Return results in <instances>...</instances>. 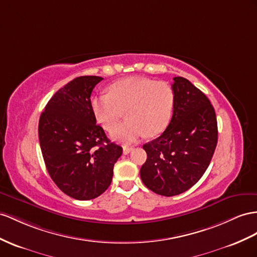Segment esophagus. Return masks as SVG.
Here are the masks:
<instances>
[{
    "instance_id": "34e87169",
    "label": "esophagus",
    "mask_w": 257,
    "mask_h": 257,
    "mask_svg": "<svg viewBox=\"0 0 257 257\" xmlns=\"http://www.w3.org/2000/svg\"><path fill=\"white\" fill-rule=\"evenodd\" d=\"M134 150V148H129V147H123V149H122V152H123V154L124 155H127V154H129L131 151Z\"/></svg>"
}]
</instances>
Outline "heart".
Segmentation results:
<instances>
[{"mask_svg":"<svg viewBox=\"0 0 257 257\" xmlns=\"http://www.w3.org/2000/svg\"><path fill=\"white\" fill-rule=\"evenodd\" d=\"M175 93L165 81L129 77L113 83L108 94L91 100L95 119L105 129H113L126 111L127 121L111 131L114 140L124 144L140 138L156 137L166 129L173 115Z\"/></svg>","mask_w":257,"mask_h":257,"instance_id":"b5f03b06","label":"heart"}]
</instances>
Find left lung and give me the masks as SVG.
<instances>
[{"label":"left lung","mask_w":257,"mask_h":257,"mask_svg":"<svg viewBox=\"0 0 257 257\" xmlns=\"http://www.w3.org/2000/svg\"><path fill=\"white\" fill-rule=\"evenodd\" d=\"M173 117L157 139L146 143L148 159L140 169L144 185L160 195L186 192L201 179L217 146L213 105L183 77H175Z\"/></svg>","instance_id":"8db88e82"}]
</instances>
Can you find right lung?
Instances as JSON below:
<instances>
[{
  "mask_svg": "<svg viewBox=\"0 0 257 257\" xmlns=\"http://www.w3.org/2000/svg\"><path fill=\"white\" fill-rule=\"evenodd\" d=\"M103 80L81 76L51 97L39 120V141L52 180L72 199H95L105 192L122 148L96 123L91 93Z\"/></svg>",
  "mask_w": 257,
  "mask_h": 257,
  "instance_id": "1",
  "label": "right lung"
}]
</instances>
